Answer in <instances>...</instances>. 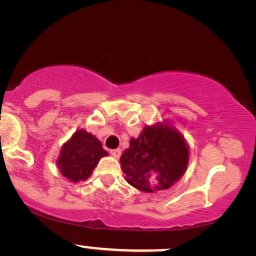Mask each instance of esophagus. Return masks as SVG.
Here are the masks:
<instances>
[{"mask_svg": "<svg viewBox=\"0 0 256 256\" xmlns=\"http://www.w3.org/2000/svg\"><path fill=\"white\" fill-rule=\"evenodd\" d=\"M110 154H112V156L115 157V158H120L122 152H121V149H112Z\"/></svg>", "mask_w": 256, "mask_h": 256, "instance_id": "obj_1", "label": "esophagus"}]
</instances>
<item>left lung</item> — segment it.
Here are the masks:
<instances>
[{"instance_id": "obj_1", "label": "left lung", "mask_w": 256, "mask_h": 256, "mask_svg": "<svg viewBox=\"0 0 256 256\" xmlns=\"http://www.w3.org/2000/svg\"><path fill=\"white\" fill-rule=\"evenodd\" d=\"M188 160V150L180 132L157 124L146 126L138 138L130 140V146L121 156V166L129 184L152 192L166 190L180 180Z\"/></svg>"}]
</instances>
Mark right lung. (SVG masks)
I'll list each match as a JSON object with an SVG mask.
<instances>
[{"label":"right lung","mask_w":256,"mask_h":256,"mask_svg":"<svg viewBox=\"0 0 256 256\" xmlns=\"http://www.w3.org/2000/svg\"><path fill=\"white\" fill-rule=\"evenodd\" d=\"M106 155L107 152L96 136L79 129L62 146L58 166L62 176L76 183L87 180L99 160Z\"/></svg>","instance_id":"right-lung-1"}]
</instances>
